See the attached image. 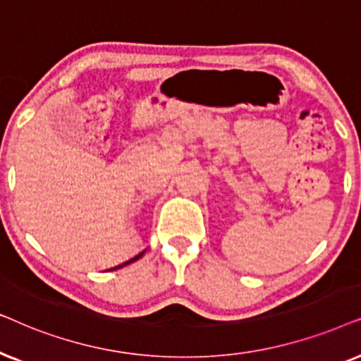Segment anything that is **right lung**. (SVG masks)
Listing matches in <instances>:
<instances>
[{
  "label": "right lung",
  "instance_id": "add662e5",
  "mask_svg": "<svg viewBox=\"0 0 361 361\" xmlns=\"http://www.w3.org/2000/svg\"><path fill=\"white\" fill-rule=\"evenodd\" d=\"M145 252V251H143ZM143 252H140L138 254V256H135V257H132L130 261H127V262H123V264H120V266H117V267H114V269H110V271H115V269H120V267H123V266H127V264H130V262H133V261H137V259H140L142 256H143Z\"/></svg>",
  "mask_w": 361,
  "mask_h": 361
}]
</instances>
